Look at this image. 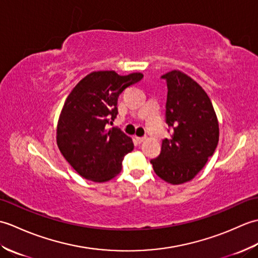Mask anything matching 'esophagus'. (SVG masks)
Returning a JSON list of instances; mask_svg holds the SVG:
<instances>
[{
  "label": "esophagus",
  "instance_id": "1",
  "mask_svg": "<svg viewBox=\"0 0 258 258\" xmlns=\"http://www.w3.org/2000/svg\"><path fill=\"white\" fill-rule=\"evenodd\" d=\"M145 139L146 138H136V141H138V143L141 144V143H143V142L145 141Z\"/></svg>",
  "mask_w": 258,
  "mask_h": 258
}]
</instances>
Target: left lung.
Segmentation results:
<instances>
[{"mask_svg": "<svg viewBox=\"0 0 258 258\" xmlns=\"http://www.w3.org/2000/svg\"><path fill=\"white\" fill-rule=\"evenodd\" d=\"M162 79L168 90L165 120L173 134L162 141L161 154L151 163L158 177L178 185L193 179L205 166L215 152L220 127L210 97L190 76L174 70Z\"/></svg>", "mask_w": 258, "mask_h": 258, "instance_id": "obj_1", "label": "left lung"}]
</instances>
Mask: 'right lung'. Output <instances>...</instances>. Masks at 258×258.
Segmentation results:
<instances>
[{
	"label": "right lung",
	"instance_id": "1",
	"mask_svg": "<svg viewBox=\"0 0 258 258\" xmlns=\"http://www.w3.org/2000/svg\"><path fill=\"white\" fill-rule=\"evenodd\" d=\"M142 78V73L96 71L82 79L67 97L57 122L56 143L82 177L103 183L120 172L124 156L134 149L133 141L118 128L106 130V124L116 117L120 93Z\"/></svg>",
	"mask_w": 258,
	"mask_h": 258
}]
</instances>
